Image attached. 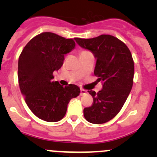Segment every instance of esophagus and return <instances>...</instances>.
<instances>
[{
    "label": "esophagus",
    "mask_w": 157,
    "mask_h": 157,
    "mask_svg": "<svg viewBox=\"0 0 157 157\" xmlns=\"http://www.w3.org/2000/svg\"><path fill=\"white\" fill-rule=\"evenodd\" d=\"M86 93H87V91H86V90H85L83 89H80V95H81V96L86 94Z\"/></svg>",
    "instance_id": "1"
}]
</instances>
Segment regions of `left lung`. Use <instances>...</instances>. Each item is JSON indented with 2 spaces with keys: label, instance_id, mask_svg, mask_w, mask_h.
<instances>
[{
  "label": "left lung",
  "instance_id": "left-lung-1",
  "mask_svg": "<svg viewBox=\"0 0 157 157\" xmlns=\"http://www.w3.org/2000/svg\"><path fill=\"white\" fill-rule=\"evenodd\" d=\"M75 39L81 47L94 55L97 63L94 74L98 77V82H103L101 91L97 93L88 91L93 97V103L84 109V117L91 123H105L120 112L132 89L134 75L132 55L128 46L112 35Z\"/></svg>",
  "mask_w": 157,
  "mask_h": 157
}]
</instances>
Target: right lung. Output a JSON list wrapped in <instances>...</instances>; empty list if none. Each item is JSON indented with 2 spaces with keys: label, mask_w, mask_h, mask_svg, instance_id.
<instances>
[{
  "label": "right lung",
  "mask_w": 157,
  "mask_h": 157,
  "mask_svg": "<svg viewBox=\"0 0 157 157\" xmlns=\"http://www.w3.org/2000/svg\"><path fill=\"white\" fill-rule=\"evenodd\" d=\"M73 39L52 32L36 35L23 48L18 60V82L29 109L46 122L60 121L68 103L80 92L78 86L53 81V72L63 64L64 55L75 48Z\"/></svg>",
  "instance_id": "right-lung-1"
}]
</instances>
